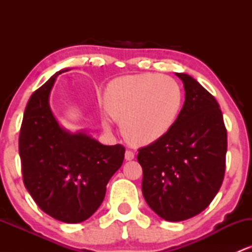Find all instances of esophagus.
Wrapping results in <instances>:
<instances>
[{
    "label": "esophagus",
    "mask_w": 252,
    "mask_h": 252,
    "mask_svg": "<svg viewBox=\"0 0 252 252\" xmlns=\"http://www.w3.org/2000/svg\"><path fill=\"white\" fill-rule=\"evenodd\" d=\"M124 158H126V161L132 160V158H135L134 152H131V150H126V155H124Z\"/></svg>",
    "instance_id": "34e87169"
}]
</instances>
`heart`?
Instances as JSON below:
<instances>
[{
	"label": "heart",
	"instance_id": "obj_1",
	"mask_svg": "<svg viewBox=\"0 0 252 252\" xmlns=\"http://www.w3.org/2000/svg\"><path fill=\"white\" fill-rule=\"evenodd\" d=\"M104 104L110 116L121 123L124 137L135 146H146L160 140L174 126L182 106V91L172 77L129 76L109 84Z\"/></svg>",
	"mask_w": 252,
	"mask_h": 252
}]
</instances>
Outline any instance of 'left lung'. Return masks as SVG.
<instances>
[{"label":"left lung","instance_id":"8db88e82","mask_svg":"<svg viewBox=\"0 0 252 252\" xmlns=\"http://www.w3.org/2000/svg\"><path fill=\"white\" fill-rule=\"evenodd\" d=\"M184 83L185 103L163 137L138 149L147 204L168 221L202 212L220 189L225 174L227 132L216 98L194 78Z\"/></svg>","mask_w":252,"mask_h":252}]
</instances>
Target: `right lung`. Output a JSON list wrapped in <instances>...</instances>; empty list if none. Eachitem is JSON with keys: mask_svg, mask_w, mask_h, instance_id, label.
I'll return each instance as SVG.
<instances>
[{"mask_svg": "<svg viewBox=\"0 0 252 252\" xmlns=\"http://www.w3.org/2000/svg\"><path fill=\"white\" fill-rule=\"evenodd\" d=\"M67 71V70H65ZM57 72L32 94L19 136L24 184L43 212L57 220L90 218L105 196L106 185L120 169L126 148L104 146L84 132L59 126L48 104Z\"/></svg>", "mask_w": 252, "mask_h": 252, "instance_id": "right-lung-1", "label": "right lung"}]
</instances>
